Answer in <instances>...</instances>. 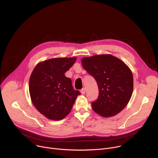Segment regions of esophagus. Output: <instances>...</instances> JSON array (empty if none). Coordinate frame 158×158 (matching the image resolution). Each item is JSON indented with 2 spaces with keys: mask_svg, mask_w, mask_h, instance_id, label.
<instances>
[{
  "mask_svg": "<svg viewBox=\"0 0 158 158\" xmlns=\"http://www.w3.org/2000/svg\"><path fill=\"white\" fill-rule=\"evenodd\" d=\"M81 93L82 94H84L85 93V88H82L81 90Z\"/></svg>",
  "mask_w": 158,
  "mask_h": 158,
  "instance_id": "34e87169",
  "label": "esophagus"
}]
</instances>
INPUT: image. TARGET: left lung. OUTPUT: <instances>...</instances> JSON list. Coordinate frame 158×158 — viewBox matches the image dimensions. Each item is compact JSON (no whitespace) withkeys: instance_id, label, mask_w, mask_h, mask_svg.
<instances>
[{"instance_id":"left-lung-1","label":"left lung","mask_w":158,"mask_h":158,"mask_svg":"<svg viewBox=\"0 0 158 158\" xmlns=\"http://www.w3.org/2000/svg\"><path fill=\"white\" fill-rule=\"evenodd\" d=\"M83 68L96 79L99 96L92 108L104 118L114 116L124 109L133 91V76L129 67L111 54L82 57Z\"/></svg>"}]
</instances>
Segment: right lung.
<instances>
[{"mask_svg": "<svg viewBox=\"0 0 158 158\" xmlns=\"http://www.w3.org/2000/svg\"><path fill=\"white\" fill-rule=\"evenodd\" d=\"M77 57H57L39 62L29 79L32 102L44 116L51 120L63 119L69 114L77 96L70 78L65 73Z\"/></svg>", "mask_w": 158, "mask_h": 158, "instance_id": "obj_1", "label": "right lung"}]
</instances>
